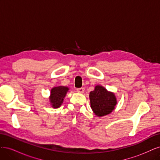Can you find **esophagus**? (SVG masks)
I'll return each instance as SVG.
<instances>
[{"label":"esophagus","mask_w":160,"mask_h":160,"mask_svg":"<svg viewBox=\"0 0 160 160\" xmlns=\"http://www.w3.org/2000/svg\"><path fill=\"white\" fill-rule=\"evenodd\" d=\"M84 91H85L84 88H82L77 89V91L78 92V93H83V92H84Z\"/></svg>","instance_id":"esophagus-1"}]
</instances>
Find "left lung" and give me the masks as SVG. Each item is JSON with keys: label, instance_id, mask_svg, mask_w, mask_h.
Wrapping results in <instances>:
<instances>
[{"label": "left lung", "instance_id": "left-lung-1", "mask_svg": "<svg viewBox=\"0 0 160 160\" xmlns=\"http://www.w3.org/2000/svg\"><path fill=\"white\" fill-rule=\"evenodd\" d=\"M89 99L91 108L98 117H103L111 113L118 103L115 93L99 85L90 92Z\"/></svg>", "mask_w": 160, "mask_h": 160}]
</instances>
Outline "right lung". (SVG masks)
<instances>
[{"label": "right lung", "mask_w": 160, "mask_h": 160, "mask_svg": "<svg viewBox=\"0 0 160 160\" xmlns=\"http://www.w3.org/2000/svg\"><path fill=\"white\" fill-rule=\"evenodd\" d=\"M69 90V88L66 86H56L51 89L49 99L52 108L57 109L61 107Z\"/></svg>", "instance_id": "right-lung-1"}]
</instances>
